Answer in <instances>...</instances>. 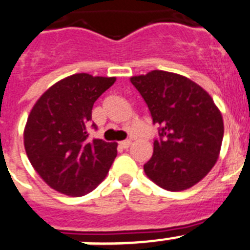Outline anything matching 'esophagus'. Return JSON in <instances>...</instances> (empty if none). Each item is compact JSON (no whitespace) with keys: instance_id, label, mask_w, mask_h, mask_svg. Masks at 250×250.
I'll list each match as a JSON object with an SVG mask.
<instances>
[{"instance_id":"obj_1","label":"esophagus","mask_w":250,"mask_h":250,"mask_svg":"<svg viewBox=\"0 0 250 250\" xmlns=\"http://www.w3.org/2000/svg\"><path fill=\"white\" fill-rule=\"evenodd\" d=\"M131 141L129 140H127V141H122V142H119V146L122 147V148H125V149H127V148H129V146H131Z\"/></svg>"}]
</instances>
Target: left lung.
<instances>
[{
	"mask_svg": "<svg viewBox=\"0 0 250 250\" xmlns=\"http://www.w3.org/2000/svg\"><path fill=\"white\" fill-rule=\"evenodd\" d=\"M160 125V138L143 170L168 191L192 188L216 164L224 136L220 110L199 84L176 73L152 70L131 78Z\"/></svg>",
	"mask_w": 250,
	"mask_h": 250,
	"instance_id": "obj_1",
	"label": "left lung"
}]
</instances>
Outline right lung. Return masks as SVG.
Listing matches in <instances>:
<instances>
[{"label": "right lung", "mask_w": 250, "mask_h": 250, "mask_svg": "<svg viewBox=\"0 0 250 250\" xmlns=\"http://www.w3.org/2000/svg\"><path fill=\"white\" fill-rule=\"evenodd\" d=\"M114 82V77L74 74L50 86L32 107L23 129L26 155L54 190L83 196L107 176L117 143L86 138L93 104Z\"/></svg>", "instance_id": "1"}]
</instances>
